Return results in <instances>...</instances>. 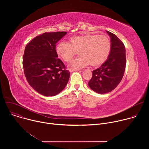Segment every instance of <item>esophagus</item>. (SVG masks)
Returning <instances> with one entry per match:
<instances>
[{"label":"esophagus","instance_id":"1","mask_svg":"<svg viewBox=\"0 0 149 149\" xmlns=\"http://www.w3.org/2000/svg\"><path fill=\"white\" fill-rule=\"evenodd\" d=\"M68 70L70 71V72H74V71H79V70L78 69H74V68H68Z\"/></svg>","mask_w":149,"mask_h":149}]
</instances>
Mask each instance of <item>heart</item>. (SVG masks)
Returning <instances> with one entry per match:
<instances>
[{
    "label": "heart",
    "instance_id": "1",
    "mask_svg": "<svg viewBox=\"0 0 149 149\" xmlns=\"http://www.w3.org/2000/svg\"><path fill=\"white\" fill-rule=\"evenodd\" d=\"M111 49V41L107 35L87 33L70 38L69 43L59 42L56 47L58 56L70 62L78 51L79 55L71 62L70 66L79 69L88 65L99 66L107 60Z\"/></svg>",
    "mask_w": 149,
    "mask_h": 149
}]
</instances>
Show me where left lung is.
<instances>
[{
	"mask_svg": "<svg viewBox=\"0 0 149 149\" xmlns=\"http://www.w3.org/2000/svg\"><path fill=\"white\" fill-rule=\"evenodd\" d=\"M110 37L111 49L109 56L98 68L93 71L88 86L98 94L113 91L121 82L125 69V49L122 41L114 33L106 31Z\"/></svg>",
	"mask_w": 149,
	"mask_h": 149,
	"instance_id": "left-lung-1",
	"label": "left lung"
}]
</instances>
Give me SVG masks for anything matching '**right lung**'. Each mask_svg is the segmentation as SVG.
I'll return each mask as SVG.
<instances>
[{
  "instance_id": "obj_1",
  "label": "right lung",
  "mask_w": 149,
  "mask_h": 149,
  "mask_svg": "<svg viewBox=\"0 0 149 149\" xmlns=\"http://www.w3.org/2000/svg\"><path fill=\"white\" fill-rule=\"evenodd\" d=\"M67 32H45L26 46L23 56L25 77L30 86L45 96H54L66 87L70 72L58 58L56 44Z\"/></svg>"
}]
</instances>
